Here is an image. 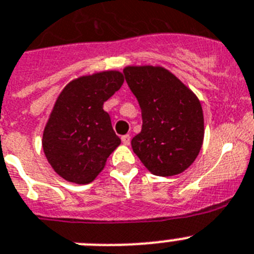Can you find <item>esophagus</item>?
Returning <instances> with one entry per match:
<instances>
[{
    "label": "esophagus",
    "instance_id": "34e87169",
    "mask_svg": "<svg viewBox=\"0 0 254 254\" xmlns=\"http://www.w3.org/2000/svg\"><path fill=\"white\" fill-rule=\"evenodd\" d=\"M121 140H122V142L125 143V145H129V142H131V136H129V134H123L122 137H121Z\"/></svg>",
    "mask_w": 254,
    "mask_h": 254
}]
</instances>
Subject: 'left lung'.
<instances>
[{"label": "left lung", "mask_w": 254, "mask_h": 254, "mask_svg": "<svg viewBox=\"0 0 254 254\" xmlns=\"http://www.w3.org/2000/svg\"><path fill=\"white\" fill-rule=\"evenodd\" d=\"M123 73L142 116L141 132L131 141L133 152L155 176L185 172L202 147L203 113L197 96L163 67L128 66Z\"/></svg>", "instance_id": "left-lung-1"}]
</instances>
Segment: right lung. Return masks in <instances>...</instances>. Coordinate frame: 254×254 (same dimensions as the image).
I'll list each match as a JSON object with an SVG mask.
<instances>
[{
    "label": "right lung",
    "mask_w": 254,
    "mask_h": 254,
    "mask_svg": "<svg viewBox=\"0 0 254 254\" xmlns=\"http://www.w3.org/2000/svg\"><path fill=\"white\" fill-rule=\"evenodd\" d=\"M123 81L118 71H104L76 78L60 94L43 132L44 154L58 176L90 183L120 146L103 104Z\"/></svg>",
    "instance_id": "right-lung-1"
}]
</instances>
